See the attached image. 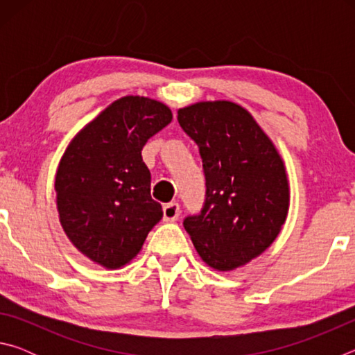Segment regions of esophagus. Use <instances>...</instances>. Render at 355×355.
<instances>
[{
	"mask_svg": "<svg viewBox=\"0 0 355 355\" xmlns=\"http://www.w3.org/2000/svg\"><path fill=\"white\" fill-rule=\"evenodd\" d=\"M163 213H164V220L166 222L177 220L178 216H180V205L177 202L167 203V205H164V208H163Z\"/></svg>",
	"mask_w": 355,
	"mask_h": 355,
	"instance_id": "1",
	"label": "esophagus"
}]
</instances>
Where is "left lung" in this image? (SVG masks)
Wrapping results in <instances>:
<instances>
[{"label": "left lung", "mask_w": 355, "mask_h": 355, "mask_svg": "<svg viewBox=\"0 0 355 355\" xmlns=\"http://www.w3.org/2000/svg\"><path fill=\"white\" fill-rule=\"evenodd\" d=\"M178 123L199 146L205 203L184 218L202 260L232 271L263 254L285 224L290 186L277 148L243 106L200 101L178 110Z\"/></svg>", "instance_id": "8db88e82"}]
</instances>
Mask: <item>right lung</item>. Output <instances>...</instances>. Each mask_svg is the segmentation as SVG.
Wrapping results in <instances>:
<instances>
[{"label":"right lung","instance_id":"obj_1","mask_svg":"<svg viewBox=\"0 0 355 355\" xmlns=\"http://www.w3.org/2000/svg\"><path fill=\"white\" fill-rule=\"evenodd\" d=\"M172 112L146 97L119 98L69 144L56 172V205L75 248L107 269L139 254L163 218L150 196L142 147L171 123Z\"/></svg>","mask_w":355,"mask_h":355}]
</instances>
